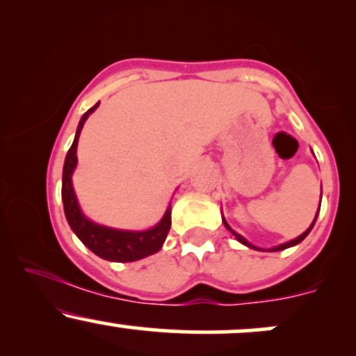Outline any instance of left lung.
I'll return each mask as SVG.
<instances>
[{
  "label": "left lung",
  "mask_w": 356,
  "mask_h": 356,
  "mask_svg": "<svg viewBox=\"0 0 356 356\" xmlns=\"http://www.w3.org/2000/svg\"><path fill=\"white\" fill-rule=\"evenodd\" d=\"M316 218H318V214H316ZM316 218H314V220H313V224H312V226H309V227H308V229H306V231L303 232V234H301V236H300V238H296V239L289 241V243H286V244H281V246H277V248H273V249H269V251H283V249H286V248H291V246H295V244H298V243H301V241H303V239L306 238V236H308V232L313 229L314 222H316ZM224 224H226V227H227V229H229V231L232 232V234H234V236H236V239H238V241H239V243L246 244V246H249V248H252V249H257L256 246H252V244H251V243H248V241H246V239H244V238H243V236H241V234H238V232H234V231H232V229H231V227H229V226H227V222H226V220H224ZM259 251H261V249H259Z\"/></svg>",
  "instance_id": "1"
}]
</instances>
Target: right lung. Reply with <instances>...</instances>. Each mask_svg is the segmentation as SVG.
<instances>
[{
    "label": "right lung",
    "instance_id": "right-lung-1",
    "mask_svg": "<svg viewBox=\"0 0 356 356\" xmlns=\"http://www.w3.org/2000/svg\"><path fill=\"white\" fill-rule=\"evenodd\" d=\"M99 104L93 105L81 117L79 129H76L75 140H73L70 150L67 154V159H65L63 181H61V199H63V209L68 224H70L73 232L79 236L81 243L90 251H93L97 256L104 257V259L117 261V263H129V261H137L142 259V257L154 254V252H157L162 248L170 229V206L167 207L164 218H162L157 226L142 232L110 229V227L99 226V224L92 222V220H88L81 214L79 202H76L75 197V192H73L72 174L76 165V145H79L80 132L83 129L85 120H87L93 110L99 107Z\"/></svg>",
    "mask_w": 356,
    "mask_h": 356
}]
</instances>
